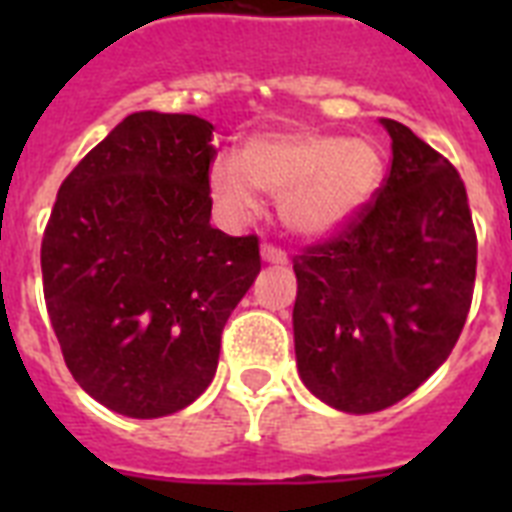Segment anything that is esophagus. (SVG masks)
I'll use <instances>...</instances> for the list:
<instances>
[{"label": "esophagus", "instance_id": "esophagus-1", "mask_svg": "<svg viewBox=\"0 0 512 512\" xmlns=\"http://www.w3.org/2000/svg\"><path fill=\"white\" fill-rule=\"evenodd\" d=\"M260 255H263L265 263H271V265H287L289 263L287 252H284L281 247H273V244H263V247H260Z\"/></svg>", "mask_w": 512, "mask_h": 512}]
</instances>
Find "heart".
<instances>
[{
  "instance_id": "b5f03b06",
  "label": "heart",
  "mask_w": 512,
  "mask_h": 512,
  "mask_svg": "<svg viewBox=\"0 0 512 512\" xmlns=\"http://www.w3.org/2000/svg\"><path fill=\"white\" fill-rule=\"evenodd\" d=\"M385 177L377 143L332 132H271L244 143L239 167L212 164L209 191L233 217L257 209V191L279 201V215L300 236H329L364 212Z\"/></svg>"
}]
</instances>
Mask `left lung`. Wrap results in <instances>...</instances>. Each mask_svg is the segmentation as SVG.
Segmentation results:
<instances>
[{"mask_svg": "<svg viewBox=\"0 0 512 512\" xmlns=\"http://www.w3.org/2000/svg\"><path fill=\"white\" fill-rule=\"evenodd\" d=\"M372 204L295 257L297 369L340 412L388 409L460 340L476 284V228L452 162L393 119Z\"/></svg>", "mask_w": 512, "mask_h": 512, "instance_id": "8db88e82", "label": "left lung"}]
</instances>
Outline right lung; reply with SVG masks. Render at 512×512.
<instances>
[{"label": "right lung", "instance_id": "add662e5", "mask_svg": "<svg viewBox=\"0 0 512 512\" xmlns=\"http://www.w3.org/2000/svg\"><path fill=\"white\" fill-rule=\"evenodd\" d=\"M212 124L130 114L63 180L42 239L44 303L68 372L111 412L151 420L207 390L257 236L209 225Z\"/></svg>", "mask_w": 512, "mask_h": 512}]
</instances>
